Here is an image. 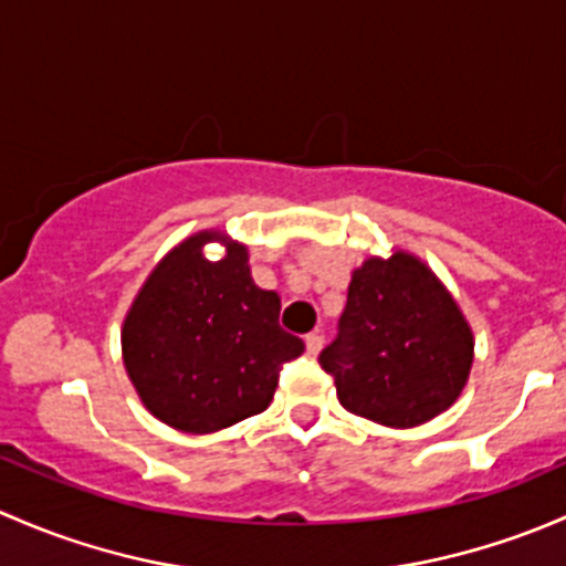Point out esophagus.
I'll return each instance as SVG.
<instances>
[{
    "label": "esophagus",
    "instance_id": "esophagus-1",
    "mask_svg": "<svg viewBox=\"0 0 566 566\" xmlns=\"http://www.w3.org/2000/svg\"><path fill=\"white\" fill-rule=\"evenodd\" d=\"M324 346V335H318V332H311V335H305V348L311 357H316L318 352H322Z\"/></svg>",
    "mask_w": 566,
    "mask_h": 566
}]
</instances>
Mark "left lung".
<instances>
[{
	"mask_svg": "<svg viewBox=\"0 0 566 566\" xmlns=\"http://www.w3.org/2000/svg\"><path fill=\"white\" fill-rule=\"evenodd\" d=\"M318 363L335 378L343 409L387 428H413L463 392L474 337L439 277L398 250L354 270L337 337Z\"/></svg>",
	"mask_w": 566,
	"mask_h": 566,
	"instance_id": "left-lung-1",
	"label": "left lung"
}]
</instances>
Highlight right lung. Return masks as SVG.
I'll use <instances>...</instances> for the list:
<instances>
[{
	"label": "right lung",
	"mask_w": 566,
	"mask_h": 566,
	"mask_svg": "<svg viewBox=\"0 0 566 566\" xmlns=\"http://www.w3.org/2000/svg\"><path fill=\"white\" fill-rule=\"evenodd\" d=\"M207 241L227 255L209 262ZM281 296L253 283L248 248L220 231L179 242L138 291L122 357L138 398L160 422L214 433L272 403L283 363L305 343L281 324Z\"/></svg>",
	"instance_id": "obj_1"
}]
</instances>
